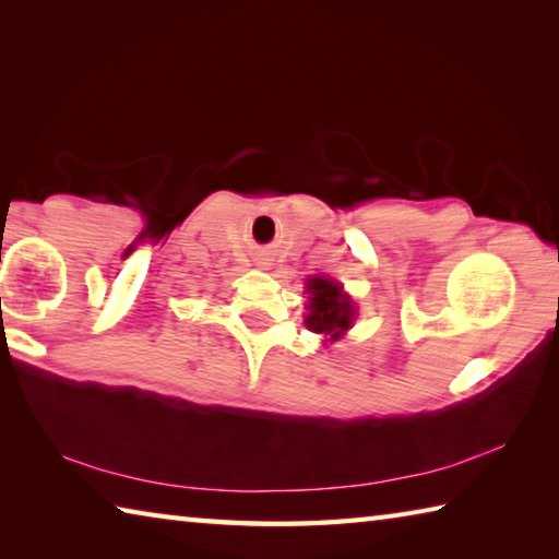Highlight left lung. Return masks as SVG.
Segmentation results:
<instances>
[{
  "instance_id": "1",
  "label": "left lung",
  "mask_w": 559,
  "mask_h": 559,
  "mask_svg": "<svg viewBox=\"0 0 559 559\" xmlns=\"http://www.w3.org/2000/svg\"><path fill=\"white\" fill-rule=\"evenodd\" d=\"M306 328L330 340L343 337L355 320V306L337 281L325 276L308 278Z\"/></svg>"
}]
</instances>
